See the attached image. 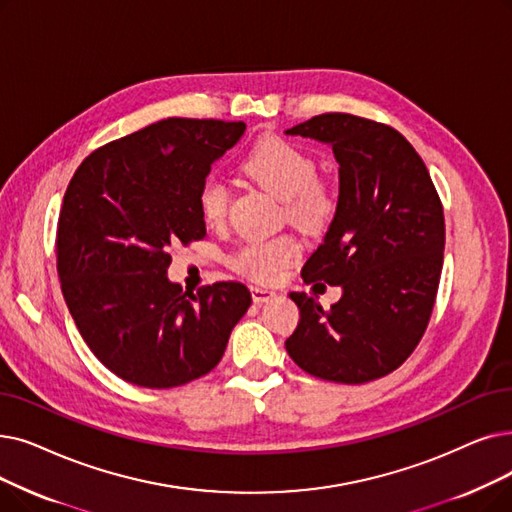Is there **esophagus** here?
<instances>
[{
	"label": "esophagus",
	"instance_id": "esophagus-1",
	"mask_svg": "<svg viewBox=\"0 0 512 512\" xmlns=\"http://www.w3.org/2000/svg\"><path fill=\"white\" fill-rule=\"evenodd\" d=\"M251 295H253V301H255L257 305H261V303H265V301H270V299L276 297L274 291H270V288H263V286H253V288H251Z\"/></svg>",
	"mask_w": 512,
	"mask_h": 512
}]
</instances>
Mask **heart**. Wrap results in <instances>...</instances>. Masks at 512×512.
I'll return each instance as SVG.
<instances>
[{
  "instance_id": "1",
  "label": "heart",
  "mask_w": 512,
  "mask_h": 512,
  "mask_svg": "<svg viewBox=\"0 0 512 512\" xmlns=\"http://www.w3.org/2000/svg\"><path fill=\"white\" fill-rule=\"evenodd\" d=\"M242 171L251 180L284 201L288 219L305 228H318L332 219L339 207V186L318 175V163L307 150L284 138L257 142L242 159ZM196 207L207 226H221L230 209V190L224 180L209 175L196 192ZM297 257L293 238L251 240L232 255V268L255 282H274Z\"/></svg>"
}]
</instances>
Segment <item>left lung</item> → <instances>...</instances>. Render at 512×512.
I'll list each match as a JSON object with an SVG mask.
<instances>
[{
  "label": "left lung",
  "instance_id": "left-lung-1",
  "mask_svg": "<svg viewBox=\"0 0 512 512\" xmlns=\"http://www.w3.org/2000/svg\"><path fill=\"white\" fill-rule=\"evenodd\" d=\"M286 133L330 144L341 165L335 219L301 276L343 288L328 309L291 293L301 320L286 351L318 379L376 381L429 326L446 244L439 194L414 146L385 123L324 113Z\"/></svg>",
  "mask_w": 512,
  "mask_h": 512
}]
</instances>
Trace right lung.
<instances>
[{"instance_id":"right-lung-1","label":"right lung","mask_w":512,"mask_h":512,"mask_svg":"<svg viewBox=\"0 0 512 512\" xmlns=\"http://www.w3.org/2000/svg\"><path fill=\"white\" fill-rule=\"evenodd\" d=\"M242 121L171 117L96 148L64 192L60 288L83 341L119 379L171 389L201 379L251 305L228 280L182 293L169 249L207 234L196 192Z\"/></svg>"}]
</instances>
